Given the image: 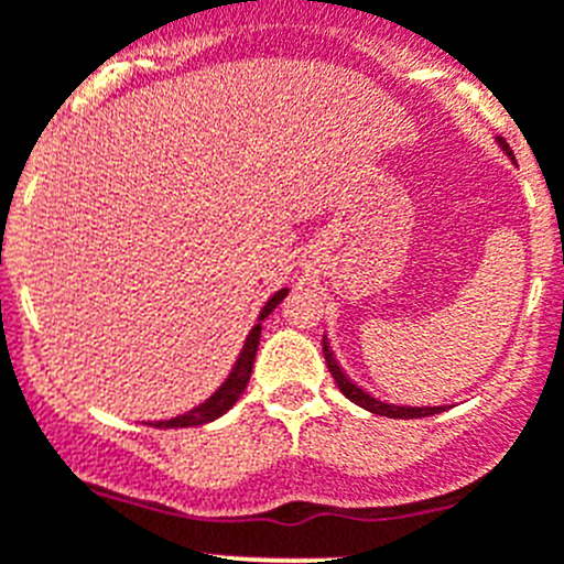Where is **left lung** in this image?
<instances>
[{
	"label": "left lung",
	"instance_id": "left-lung-1",
	"mask_svg": "<svg viewBox=\"0 0 564 564\" xmlns=\"http://www.w3.org/2000/svg\"><path fill=\"white\" fill-rule=\"evenodd\" d=\"M499 145H501V151H505L507 156H512L510 145H507L501 137H499ZM322 352H325L327 369H330V375H333V380H336L338 391H341L344 397L349 399V402H355V404H360L364 410H369V413L388 415V419H424V415H435V413H441V410H446L444 404H438V408H410V404L380 402V399H375L369 391H364L360 386H355V382L349 380L347 375H344L341 366H338V360L333 358V349H330V344H327V338H322Z\"/></svg>",
	"mask_w": 564,
	"mask_h": 564
}]
</instances>
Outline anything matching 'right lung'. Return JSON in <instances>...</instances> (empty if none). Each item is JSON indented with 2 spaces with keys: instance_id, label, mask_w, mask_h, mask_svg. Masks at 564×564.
<instances>
[{
  "instance_id": "1",
  "label": "right lung",
  "mask_w": 564,
  "mask_h": 564,
  "mask_svg": "<svg viewBox=\"0 0 564 564\" xmlns=\"http://www.w3.org/2000/svg\"><path fill=\"white\" fill-rule=\"evenodd\" d=\"M289 294V289H281V292L272 294L270 300L264 303V308H261L259 314V322L253 325V330L248 333V338H245V347L242 352H239L237 364H234L231 375L226 377V382H223L220 388H217L215 393H212L206 402H200L198 408L187 410V413L176 415V419H165V421H149L151 427H160V430H178V427H200V424H209V421L220 419L223 413H228V410L237 404V399L242 397L245 386H248L250 375H253V360H256V349H259V341H261V319H267V316L272 314V308H275L278 303H281L283 297Z\"/></svg>"
}]
</instances>
